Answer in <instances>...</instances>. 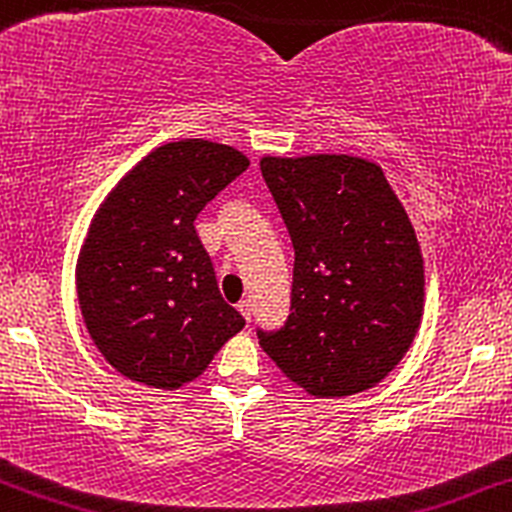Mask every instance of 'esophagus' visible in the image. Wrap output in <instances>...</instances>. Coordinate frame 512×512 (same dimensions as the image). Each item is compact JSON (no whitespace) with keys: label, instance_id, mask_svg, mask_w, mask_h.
<instances>
[{"label":"esophagus","instance_id":"34e87169","mask_svg":"<svg viewBox=\"0 0 512 512\" xmlns=\"http://www.w3.org/2000/svg\"><path fill=\"white\" fill-rule=\"evenodd\" d=\"M239 313L244 315L246 323H251V318H254V303H251V300H241V303H239Z\"/></svg>","mask_w":512,"mask_h":512}]
</instances>
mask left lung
Here are the masks:
<instances>
[{
    "label": "left lung",
    "mask_w": 512,
    "mask_h": 512,
    "mask_svg": "<svg viewBox=\"0 0 512 512\" xmlns=\"http://www.w3.org/2000/svg\"><path fill=\"white\" fill-rule=\"evenodd\" d=\"M261 175L291 234V315L258 342L313 397L382 382L424 313V258L382 167L350 155L263 157Z\"/></svg>",
    "instance_id": "8db88e82"
}]
</instances>
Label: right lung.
Returning a JSON list of instances; mask_svg holds the SVG:
<instances>
[{
    "label": "right lung",
    "mask_w": 512,
    "mask_h": 512,
    "mask_svg": "<svg viewBox=\"0 0 512 512\" xmlns=\"http://www.w3.org/2000/svg\"><path fill=\"white\" fill-rule=\"evenodd\" d=\"M249 167L209 140L142 157L100 204L76 263L83 323L123 377L177 389L207 370L246 325L221 298L194 219Z\"/></svg>",
    "instance_id": "1"
}]
</instances>
